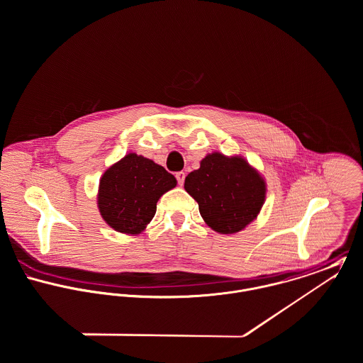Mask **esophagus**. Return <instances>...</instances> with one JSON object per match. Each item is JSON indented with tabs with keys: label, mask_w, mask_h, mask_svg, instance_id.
<instances>
[{
	"label": "esophagus",
	"mask_w": 363,
	"mask_h": 363,
	"mask_svg": "<svg viewBox=\"0 0 363 363\" xmlns=\"http://www.w3.org/2000/svg\"><path fill=\"white\" fill-rule=\"evenodd\" d=\"M175 178H177V181H178V184H179V185H184V181H185V172H182V171L177 172V174H175Z\"/></svg>",
	"instance_id": "1"
}]
</instances>
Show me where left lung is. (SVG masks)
<instances>
[{
  "label": "left lung",
  "instance_id": "left-lung-1",
  "mask_svg": "<svg viewBox=\"0 0 363 363\" xmlns=\"http://www.w3.org/2000/svg\"><path fill=\"white\" fill-rule=\"evenodd\" d=\"M185 191L198 202L203 220L215 231L233 234L248 225L265 201V182L240 157L213 152L188 174Z\"/></svg>",
  "mask_w": 363,
  "mask_h": 363
}]
</instances>
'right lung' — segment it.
Wrapping results in <instances>:
<instances>
[{"label":"right lung","mask_w":363,"mask_h":363,"mask_svg":"<svg viewBox=\"0 0 363 363\" xmlns=\"http://www.w3.org/2000/svg\"><path fill=\"white\" fill-rule=\"evenodd\" d=\"M175 185L164 167L130 152L102 175L98 208L116 231L138 234L154 218L160 196Z\"/></svg>","instance_id":"obj_1"}]
</instances>
